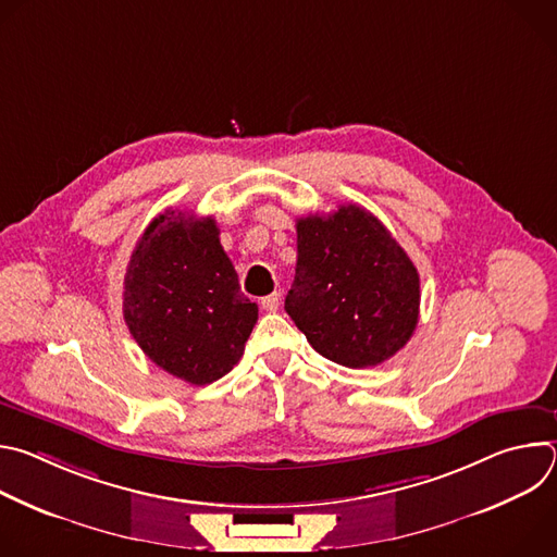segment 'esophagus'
I'll use <instances>...</instances> for the list:
<instances>
[{"mask_svg": "<svg viewBox=\"0 0 557 557\" xmlns=\"http://www.w3.org/2000/svg\"><path fill=\"white\" fill-rule=\"evenodd\" d=\"M260 306H262L267 312H273V310H277V306H280V293L275 290V293H271V295L262 297V299H260Z\"/></svg>", "mask_w": 557, "mask_h": 557, "instance_id": "1", "label": "esophagus"}]
</instances>
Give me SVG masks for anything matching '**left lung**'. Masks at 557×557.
Returning a JSON list of instances; mask_svg holds the SVG:
<instances>
[{
	"mask_svg": "<svg viewBox=\"0 0 557 557\" xmlns=\"http://www.w3.org/2000/svg\"><path fill=\"white\" fill-rule=\"evenodd\" d=\"M419 273L379 218L359 205L297 220V267L284 308L308 344L346 366H379L419 324Z\"/></svg>",
	"mask_w": 557,
	"mask_h": 557,
	"instance_id": "left-lung-1",
	"label": "left lung"
}]
</instances>
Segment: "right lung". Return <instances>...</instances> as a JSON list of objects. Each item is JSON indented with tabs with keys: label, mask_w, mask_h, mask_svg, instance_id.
I'll use <instances>...</instances> for the list:
<instances>
[{
	"label": "right lung",
	"mask_w": 557,
	"mask_h": 557,
	"mask_svg": "<svg viewBox=\"0 0 557 557\" xmlns=\"http://www.w3.org/2000/svg\"><path fill=\"white\" fill-rule=\"evenodd\" d=\"M123 286V317L140 350L191 385H209L240 361L258 322L211 215L168 209L153 218Z\"/></svg>",
	"instance_id": "obj_1"
}]
</instances>
